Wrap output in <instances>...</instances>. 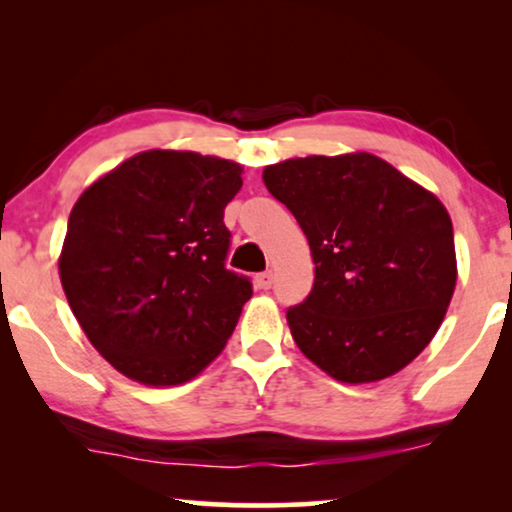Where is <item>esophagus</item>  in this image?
I'll return each instance as SVG.
<instances>
[{
	"label": "esophagus",
	"mask_w": 512,
	"mask_h": 512,
	"mask_svg": "<svg viewBox=\"0 0 512 512\" xmlns=\"http://www.w3.org/2000/svg\"><path fill=\"white\" fill-rule=\"evenodd\" d=\"M272 282H275V275H272L270 270H265V272H261V275H256L258 289H270Z\"/></svg>",
	"instance_id": "esophagus-1"
}]
</instances>
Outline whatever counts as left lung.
<instances>
[{
	"instance_id": "1",
	"label": "left lung",
	"mask_w": 512,
	"mask_h": 512,
	"mask_svg": "<svg viewBox=\"0 0 512 512\" xmlns=\"http://www.w3.org/2000/svg\"><path fill=\"white\" fill-rule=\"evenodd\" d=\"M263 181L312 249L310 296L286 310L300 352L349 384L408 366L457 284L440 200L370 153L284 160L265 167Z\"/></svg>"
}]
</instances>
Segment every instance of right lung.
<instances>
[{"label":"right lung","mask_w":512,"mask_h":512,"mask_svg":"<svg viewBox=\"0 0 512 512\" xmlns=\"http://www.w3.org/2000/svg\"><path fill=\"white\" fill-rule=\"evenodd\" d=\"M242 167L193 151H144L76 200L60 279L93 347L125 377L188 382L235 331L251 279L226 268L223 209Z\"/></svg>","instance_id":"1"}]
</instances>
